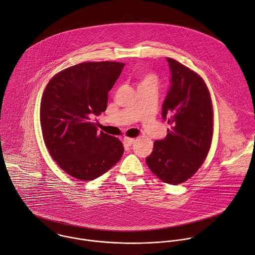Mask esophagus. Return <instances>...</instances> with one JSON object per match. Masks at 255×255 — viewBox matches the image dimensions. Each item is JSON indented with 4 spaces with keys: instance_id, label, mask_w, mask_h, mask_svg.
Returning a JSON list of instances; mask_svg holds the SVG:
<instances>
[{
    "instance_id": "obj_1",
    "label": "esophagus",
    "mask_w": 255,
    "mask_h": 255,
    "mask_svg": "<svg viewBox=\"0 0 255 255\" xmlns=\"http://www.w3.org/2000/svg\"><path fill=\"white\" fill-rule=\"evenodd\" d=\"M135 142V139L134 138H129V137H125L124 138V143L127 145V146H131L132 144H134Z\"/></svg>"
}]
</instances>
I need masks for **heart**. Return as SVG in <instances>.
Instances as JSON below:
<instances>
[{"mask_svg": "<svg viewBox=\"0 0 255 255\" xmlns=\"http://www.w3.org/2000/svg\"><path fill=\"white\" fill-rule=\"evenodd\" d=\"M158 84V79L154 74L151 73H140L137 76V86L139 88L155 87Z\"/></svg>", "mask_w": 255, "mask_h": 255, "instance_id": "heart-1", "label": "heart"}]
</instances>
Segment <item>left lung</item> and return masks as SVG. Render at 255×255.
Instances as JSON below:
<instances>
[{"label":"left lung","mask_w":255,"mask_h":255,"mask_svg":"<svg viewBox=\"0 0 255 255\" xmlns=\"http://www.w3.org/2000/svg\"><path fill=\"white\" fill-rule=\"evenodd\" d=\"M166 60L171 77L162 118L170 128L164 139L154 142L146 163L160 180L177 185L192 177L208 154L213 109L203 79L181 63Z\"/></svg>","instance_id":"left-lung-1"}]
</instances>
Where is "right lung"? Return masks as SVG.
Returning <instances> with one entry per match:
<instances>
[{
    "mask_svg": "<svg viewBox=\"0 0 255 255\" xmlns=\"http://www.w3.org/2000/svg\"><path fill=\"white\" fill-rule=\"evenodd\" d=\"M124 63L85 62L55 75L43 93L40 119L43 138L55 162L69 175L90 181L122 157L120 140L98 132L94 116L107 108L108 93Z\"/></svg>",
    "mask_w": 255,
    "mask_h": 255,
    "instance_id": "1",
    "label": "right lung"
}]
</instances>
